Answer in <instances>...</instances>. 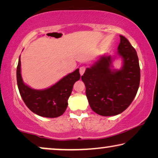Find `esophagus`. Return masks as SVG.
I'll list each match as a JSON object with an SVG mask.
<instances>
[{"mask_svg":"<svg viewBox=\"0 0 158 158\" xmlns=\"http://www.w3.org/2000/svg\"><path fill=\"white\" fill-rule=\"evenodd\" d=\"M85 71V67L82 66L80 68V74H81V75H83L84 74Z\"/></svg>","mask_w":158,"mask_h":158,"instance_id":"1","label":"esophagus"}]
</instances>
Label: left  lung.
<instances>
[{
	"label": "left lung",
	"mask_w": 158,
	"mask_h": 158,
	"mask_svg": "<svg viewBox=\"0 0 158 158\" xmlns=\"http://www.w3.org/2000/svg\"><path fill=\"white\" fill-rule=\"evenodd\" d=\"M118 55L123 64L113 68L114 58L103 55L86 68L81 79L91 109L103 116L122 113L132 102L140 82V68L137 52L124 36L120 35Z\"/></svg>",
	"instance_id": "left-lung-1"
}]
</instances>
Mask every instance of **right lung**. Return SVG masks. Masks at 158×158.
I'll return each instance as SVG.
<instances>
[{"label":"right lung","instance_id":"obj_1","mask_svg":"<svg viewBox=\"0 0 158 158\" xmlns=\"http://www.w3.org/2000/svg\"><path fill=\"white\" fill-rule=\"evenodd\" d=\"M81 77L79 69L62 77L57 83L44 90H35L23 83L21 74V60L16 70L17 85L23 102L34 114L47 118L62 115L68 107V101L73 85Z\"/></svg>","mask_w":158,"mask_h":158}]
</instances>
